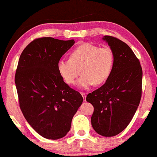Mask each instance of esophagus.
I'll return each instance as SVG.
<instances>
[{
    "label": "esophagus",
    "mask_w": 157,
    "mask_h": 157,
    "mask_svg": "<svg viewBox=\"0 0 157 157\" xmlns=\"http://www.w3.org/2000/svg\"><path fill=\"white\" fill-rule=\"evenodd\" d=\"M81 94L82 95V97L84 98V101H86V93H84V92H81Z\"/></svg>",
    "instance_id": "1"
}]
</instances>
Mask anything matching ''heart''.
<instances>
[{
	"label": "heart",
	"mask_w": 157,
	"mask_h": 157,
	"mask_svg": "<svg viewBox=\"0 0 157 157\" xmlns=\"http://www.w3.org/2000/svg\"><path fill=\"white\" fill-rule=\"evenodd\" d=\"M114 56L108 46L85 43L75 48L71 53L70 59H62L57 63L61 76L68 84H74L79 75L78 85L87 89L92 84H101L107 80L112 71Z\"/></svg>",
	"instance_id": "b5f03b06"
}]
</instances>
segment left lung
I'll use <instances>...</instances> for the list:
<instances>
[{"label": "left lung", "instance_id": "1", "mask_svg": "<svg viewBox=\"0 0 157 157\" xmlns=\"http://www.w3.org/2000/svg\"><path fill=\"white\" fill-rule=\"evenodd\" d=\"M113 53L112 71L105 83L86 96L94 106L93 128L103 136H114L128 126L142 95L143 71L139 59L123 41L105 36Z\"/></svg>", "mask_w": 157, "mask_h": 157}]
</instances>
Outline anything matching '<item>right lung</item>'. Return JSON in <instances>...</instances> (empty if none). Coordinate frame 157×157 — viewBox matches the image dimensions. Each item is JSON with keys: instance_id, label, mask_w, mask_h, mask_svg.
Masks as SVG:
<instances>
[{"instance_id": "obj_1", "label": "right lung", "mask_w": 157, "mask_h": 157, "mask_svg": "<svg viewBox=\"0 0 157 157\" xmlns=\"http://www.w3.org/2000/svg\"><path fill=\"white\" fill-rule=\"evenodd\" d=\"M74 44V39L37 38L25 47L18 60L15 84L20 109L30 126L48 139L66 136L83 102L57 68L61 57Z\"/></svg>"}]
</instances>
